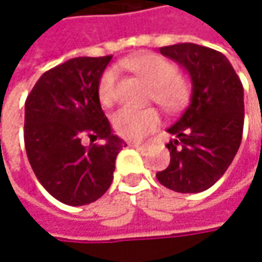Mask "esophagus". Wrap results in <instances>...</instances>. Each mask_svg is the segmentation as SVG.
Masks as SVG:
<instances>
[{
    "label": "esophagus",
    "instance_id": "obj_1",
    "mask_svg": "<svg viewBox=\"0 0 262 262\" xmlns=\"http://www.w3.org/2000/svg\"><path fill=\"white\" fill-rule=\"evenodd\" d=\"M132 148L139 149V150H145L149 148V143H130Z\"/></svg>",
    "mask_w": 262,
    "mask_h": 262
}]
</instances>
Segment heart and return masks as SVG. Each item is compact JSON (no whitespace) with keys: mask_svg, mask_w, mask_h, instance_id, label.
Here are the masks:
<instances>
[{"mask_svg":"<svg viewBox=\"0 0 262 262\" xmlns=\"http://www.w3.org/2000/svg\"><path fill=\"white\" fill-rule=\"evenodd\" d=\"M123 65L150 85V100L164 110L177 112L187 101V85L178 78L176 65L168 59L148 53L126 59ZM98 98L104 105H112L117 98V77L112 69H107L100 78ZM159 123L161 117L155 108H120L112 117L114 132L127 140H140L155 130Z\"/></svg>","mask_w":262,"mask_h":262,"instance_id":"1","label":"heart"}]
</instances>
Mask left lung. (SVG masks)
Instances as JSON below:
<instances>
[{
  "label": "left lung",
  "instance_id": "8db88e82",
  "mask_svg": "<svg viewBox=\"0 0 262 262\" xmlns=\"http://www.w3.org/2000/svg\"><path fill=\"white\" fill-rule=\"evenodd\" d=\"M159 52L187 69L191 103L168 132L169 165L157 172L161 184L177 193L210 188L229 168L244 130V86L228 58L217 50L178 43Z\"/></svg>",
  "mask_w": 262,
  "mask_h": 262
}]
</instances>
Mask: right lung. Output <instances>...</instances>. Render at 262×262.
Listing matches in <instances>:
<instances>
[{"label": "right lung", "mask_w": 262, "mask_h": 262, "mask_svg": "<svg viewBox=\"0 0 262 262\" xmlns=\"http://www.w3.org/2000/svg\"><path fill=\"white\" fill-rule=\"evenodd\" d=\"M112 55L69 59L46 71L24 105V145L40 184L69 206L93 203L113 181L126 142L112 133L98 82ZM90 137L92 143L82 140ZM103 139L104 144H94Z\"/></svg>", "instance_id": "1"}]
</instances>
